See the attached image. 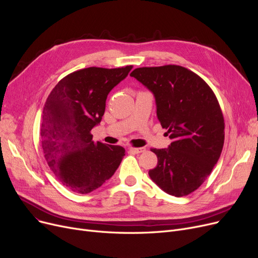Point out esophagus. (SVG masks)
I'll list each match as a JSON object with an SVG mask.
<instances>
[{
	"instance_id": "1",
	"label": "esophagus",
	"mask_w": 258,
	"mask_h": 258,
	"mask_svg": "<svg viewBox=\"0 0 258 258\" xmlns=\"http://www.w3.org/2000/svg\"><path fill=\"white\" fill-rule=\"evenodd\" d=\"M128 150H130V152H132V153H135V154H140V153L145 152L146 148H145V147H130Z\"/></svg>"
}]
</instances>
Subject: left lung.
I'll use <instances>...</instances> for the list:
<instances>
[{
    "instance_id": "8db88e82",
    "label": "left lung",
    "mask_w": 258,
    "mask_h": 258,
    "mask_svg": "<svg viewBox=\"0 0 258 258\" xmlns=\"http://www.w3.org/2000/svg\"><path fill=\"white\" fill-rule=\"evenodd\" d=\"M155 96L157 116L171 140L152 148L157 166L151 179L166 194L184 197L205 182L222 154L225 122L211 88L184 67L137 68L131 73Z\"/></svg>"
}]
</instances>
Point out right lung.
I'll return each mask as SVG.
<instances>
[{
	"mask_svg": "<svg viewBox=\"0 0 258 258\" xmlns=\"http://www.w3.org/2000/svg\"><path fill=\"white\" fill-rule=\"evenodd\" d=\"M132 68L75 71L58 81L47 98L40 124L43 152L58 181L74 192L100 187L125 155L122 146L94 142L91 131L100 123L108 93Z\"/></svg>",
	"mask_w": 258,
	"mask_h": 258,
	"instance_id": "right-lung-1",
	"label": "right lung"
}]
</instances>
